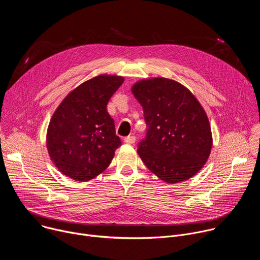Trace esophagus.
Instances as JSON below:
<instances>
[{"label": "esophagus", "mask_w": 260, "mask_h": 260, "mask_svg": "<svg viewBox=\"0 0 260 260\" xmlns=\"http://www.w3.org/2000/svg\"><path fill=\"white\" fill-rule=\"evenodd\" d=\"M124 142L126 144H134L136 142V137L135 136H128V137L124 138Z\"/></svg>", "instance_id": "1"}]
</instances>
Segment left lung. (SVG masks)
Listing matches in <instances>:
<instances>
[{
	"label": "left lung",
	"mask_w": 260,
	"mask_h": 260,
	"mask_svg": "<svg viewBox=\"0 0 260 260\" xmlns=\"http://www.w3.org/2000/svg\"><path fill=\"white\" fill-rule=\"evenodd\" d=\"M132 91L147 124L137 150L145 166L167 183L193 177L206 164L213 143L200 102L181 83L162 77L138 81Z\"/></svg>",
	"instance_id": "8db88e82"
}]
</instances>
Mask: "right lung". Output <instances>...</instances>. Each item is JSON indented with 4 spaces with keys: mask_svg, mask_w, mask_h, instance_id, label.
Instances as JSON below:
<instances>
[{
    "mask_svg": "<svg viewBox=\"0 0 260 260\" xmlns=\"http://www.w3.org/2000/svg\"><path fill=\"white\" fill-rule=\"evenodd\" d=\"M115 75H99L72 90L53 113L47 150L63 175L85 182L103 173L121 145L107 104L123 83Z\"/></svg>",
    "mask_w": 260,
    "mask_h": 260,
    "instance_id": "obj_1",
    "label": "right lung"
}]
</instances>
